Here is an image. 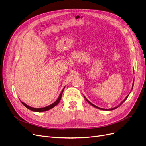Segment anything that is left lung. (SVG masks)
<instances>
[{
	"mask_svg": "<svg viewBox=\"0 0 146 146\" xmlns=\"http://www.w3.org/2000/svg\"><path fill=\"white\" fill-rule=\"evenodd\" d=\"M133 84H134V81L133 82V84H132V89L133 88ZM132 91V90H131ZM128 96H129V95H127L126 97V98H125V99H124L121 102V103H120V104L119 105H118L117 106H115V107H114V108H111V109H104V108H99V107H98V106H96V105H94V104H93L92 103H91V102L89 101V100H88L87 99H86V98H85V97L84 96V98L85 99V100H87L88 102V103L90 104V105H92L93 106H94V107H95V108H98V109H99V110H104V111H112V110H115V109H116V108H117L118 107V106H120L123 103V102H125L126 99H127V98H128Z\"/></svg>",
	"mask_w": 146,
	"mask_h": 146,
	"instance_id": "obj_1",
	"label": "left lung"
}]
</instances>
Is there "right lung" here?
Wrapping results in <instances>:
<instances>
[{
	"label": "right lung",
	"mask_w": 146,
	"mask_h": 146,
	"mask_svg": "<svg viewBox=\"0 0 146 146\" xmlns=\"http://www.w3.org/2000/svg\"><path fill=\"white\" fill-rule=\"evenodd\" d=\"M64 88H65V87L62 89V91L61 92V93H60V94H59V96L58 97V99L54 102V103H53V104H52L51 105H48V106H46V107H44V108H33V107H31V106H29V105H26V104H25V103H23V102H21V103H22V104L25 106V107H26L28 109H29V110H30L31 111H34V112H44V111H48V110H50V109H52V108H53V107H55V106H56L58 104H59V101L61 100V97H62V93H63V91H64Z\"/></svg>",
	"instance_id": "right-lung-1"
}]
</instances>
